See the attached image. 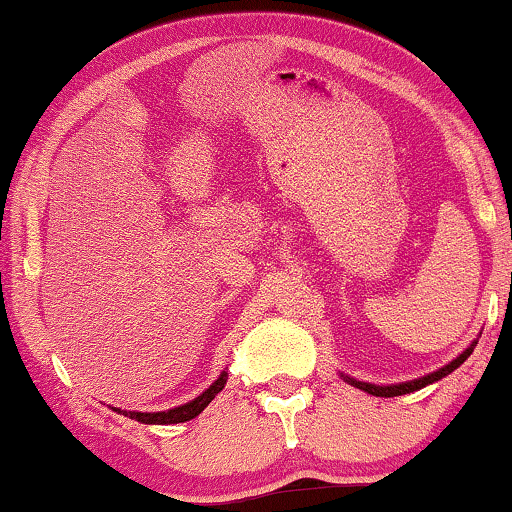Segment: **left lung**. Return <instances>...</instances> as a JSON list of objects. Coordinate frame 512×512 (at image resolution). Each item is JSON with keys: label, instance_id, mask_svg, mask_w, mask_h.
<instances>
[{"label": "left lung", "instance_id": "obj_1", "mask_svg": "<svg viewBox=\"0 0 512 512\" xmlns=\"http://www.w3.org/2000/svg\"><path fill=\"white\" fill-rule=\"evenodd\" d=\"M474 346H476V342L469 344V348H465V351H462L456 360H451L449 364H444L442 369L428 373V376H424V378L408 380V383H399V385H371V383H362V380H355V378H348V376H344V380H346V383H351L353 387L362 389V392L373 394V396H385V399H387V396H403V394L417 392V389L431 385V383H437V380L444 378V376H449L451 371H456V369L460 367V364L465 362V360L469 358V355H472Z\"/></svg>", "mask_w": 512, "mask_h": 512}]
</instances>
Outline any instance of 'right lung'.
Returning <instances> with one entry per match:
<instances>
[{"mask_svg":"<svg viewBox=\"0 0 512 512\" xmlns=\"http://www.w3.org/2000/svg\"><path fill=\"white\" fill-rule=\"evenodd\" d=\"M227 383V373L223 371L221 376H218L209 389H205L200 396L196 399L180 405V408H173V410H166V412H127V410H120V408H111L116 410L118 415H125L129 419H136L141 421V424H157V426H168V424H182V421H189V419H196L202 410L207 408L209 403L214 401V396L221 392Z\"/></svg>","mask_w":512,"mask_h":512,"instance_id":"1","label":"right lung"}]
</instances>
